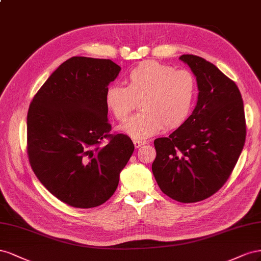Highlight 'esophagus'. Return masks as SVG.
Here are the masks:
<instances>
[{"label":"esophagus","mask_w":261,"mask_h":261,"mask_svg":"<svg viewBox=\"0 0 261 261\" xmlns=\"http://www.w3.org/2000/svg\"><path fill=\"white\" fill-rule=\"evenodd\" d=\"M133 144H135V146L137 147V148H139L140 146H142V145H144L145 144V141H142V140H133Z\"/></svg>","instance_id":"esophagus-1"}]
</instances>
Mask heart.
Masks as SVG:
<instances>
[{
    "mask_svg": "<svg viewBox=\"0 0 261 261\" xmlns=\"http://www.w3.org/2000/svg\"><path fill=\"white\" fill-rule=\"evenodd\" d=\"M124 87L109 85L103 101L117 121L124 122L135 108L141 113L132 117L120 130L136 140H145L166 129H176L189 117L196 93L195 79L187 70L155 60L140 62L125 74Z\"/></svg>",
    "mask_w": 261,
    "mask_h": 261,
    "instance_id": "heart-1",
    "label": "heart"
}]
</instances>
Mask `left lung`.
<instances>
[{"instance_id":"left-lung-1","label":"left lung","mask_w":261,"mask_h":261,"mask_svg":"<svg viewBox=\"0 0 261 261\" xmlns=\"http://www.w3.org/2000/svg\"><path fill=\"white\" fill-rule=\"evenodd\" d=\"M179 59L197 77V106L172 135L154 141L152 172L166 196L191 203L211 197L226 182L243 151L246 121L232 80L201 57Z\"/></svg>"}]
</instances>
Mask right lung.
<instances>
[{
  "label": "right lung",
  "instance_id": "right-lung-1",
  "mask_svg": "<svg viewBox=\"0 0 261 261\" xmlns=\"http://www.w3.org/2000/svg\"><path fill=\"white\" fill-rule=\"evenodd\" d=\"M120 70L109 59L72 57L44 82L29 106V163L47 190L71 206L105 203L135 151L128 136L110 135L103 101Z\"/></svg>",
  "mask_w": 261,
  "mask_h": 261
}]
</instances>
